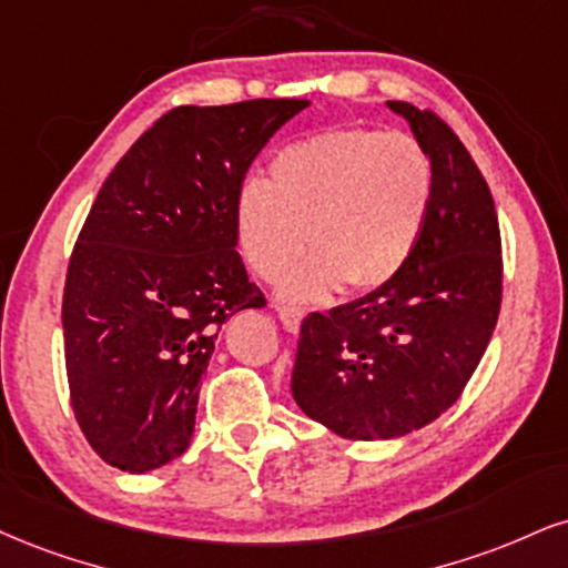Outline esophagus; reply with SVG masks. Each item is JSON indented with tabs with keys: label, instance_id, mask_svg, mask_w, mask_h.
I'll use <instances>...</instances> for the list:
<instances>
[{
	"label": "esophagus",
	"instance_id": "esophagus-1",
	"mask_svg": "<svg viewBox=\"0 0 568 568\" xmlns=\"http://www.w3.org/2000/svg\"><path fill=\"white\" fill-rule=\"evenodd\" d=\"M275 312H277L280 323L285 325V331H288V333H298V327H302V320H304V310H298V306L275 304Z\"/></svg>",
	"mask_w": 568,
	"mask_h": 568
}]
</instances>
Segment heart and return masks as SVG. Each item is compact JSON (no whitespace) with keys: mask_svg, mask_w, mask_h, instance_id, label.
I'll list each match as a JSON object with an SVG mask.
<instances>
[{"mask_svg":"<svg viewBox=\"0 0 568 568\" xmlns=\"http://www.w3.org/2000/svg\"><path fill=\"white\" fill-rule=\"evenodd\" d=\"M432 159L415 136L371 126L325 129L277 150L266 182L235 201L245 262L275 280L310 243L314 254L285 277L296 302L386 285L409 262L432 209Z\"/></svg>","mask_w":568,"mask_h":568,"instance_id":"obj_1","label":"heart"}]
</instances>
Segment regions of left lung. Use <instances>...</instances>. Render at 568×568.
Here are the masks:
<instances>
[{"instance_id":"left-lung-1","label":"left lung","mask_w":568,"mask_h":568,"mask_svg":"<svg viewBox=\"0 0 568 568\" xmlns=\"http://www.w3.org/2000/svg\"><path fill=\"white\" fill-rule=\"evenodd\" d=\"M432 159L426 227L409 262L367 296L302 323L291 392L341 439H399L455 405L500 314L495 201L453 129L386 102Z\"/></svg>"}]
</instances>
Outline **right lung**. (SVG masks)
<instances>
[{
    "label": "right lung",
    "mask_w": 568,
    "mask_h": 568,
    "mask_svg": "<svg viewBox=\"0 0 568 568\" xmlns=\"http://www.w3.org/2000/svg\"><path fill=\"white\" fill-rule=\"evenodd\" d=\"M306 105L174 108L94 197L68 264L63 336L73 413L108 466L148 474L190 447L216 327L264 306L237 254V193Z\"/></svg>",
    "instance_id": "obj_1"
}]
</instances>
